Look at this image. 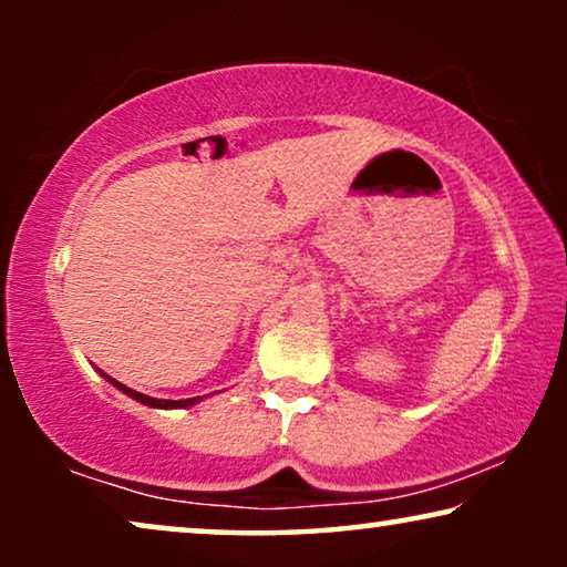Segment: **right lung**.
Listing matches in <instances>:
<instances>
[{
  "mask_svg": "<svg viewBox=\"0 0 567 567\" xmlns=\"http://www.w3.org/2000/svg\"><path fill=\"white\" fill-rule=\"evenodd\" d=\"M100 374H103V371H100ZM107 382H111L113 386H118V390L123 392V394H128V398H134L136 402H142V405H150V408H159V410H173V408H190V405H196V402H200L204 398H188V400H157V398H150V394H142V392H136V390H131V386H126V384H121V382H115L113 377H107V374H103Z\"/></svg>",
  "mask_w": 567,
  "mask_h": 567,
  "instance_id": "1",
  "label": "right lung"
}]
</instances>
